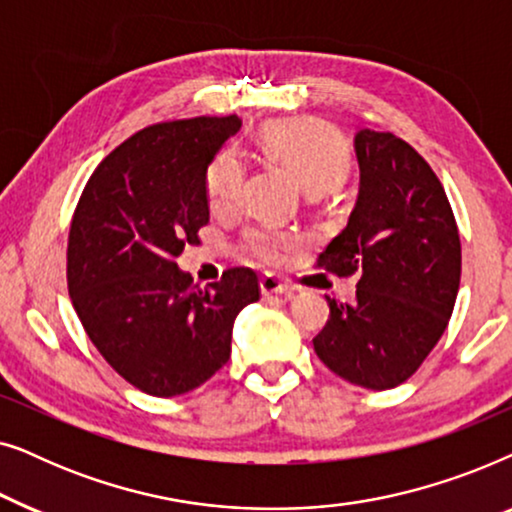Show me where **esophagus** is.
<instances>
[{
  "label": "esophagus",
  "mask_w": 512,
  "mask_h": 512,
  "mask_svg": "<svg viewBox=\"0 0 512 512\" xmlns=\"http://www.w3.org/2000/svg\"><path fill=\"white\" fill-rule=\"evenodd\" d=\"M261 293H263V296H291L293 289L289 284H284L282 279L265 275L261 279Z\"/></svg>",
  "instance_id": "34e87169"
}]
</instances>
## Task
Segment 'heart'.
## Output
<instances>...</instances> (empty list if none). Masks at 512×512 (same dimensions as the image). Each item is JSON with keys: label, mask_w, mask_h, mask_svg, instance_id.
<instances>
[{"label": "heart", "mask_w": 512, "mask_h": 512, "mask_svg": "<svg viewBox=\"0 0 512 512\" xmlns=\"http://www.w3.org/2000/svg\"><path fill=\"white\" fill-rule=\"evenodd\" d=\"M265 151L296 174L310 195H321L345 179L349 149L331 125L310 118L284 121L265 132ZM247 167L235 149H223L207 167V202L214 214H230L240 207ZM298 247L293 235L277 230H251L244 249L256 261L279 265Z\"/></svg>", "instance_id": "b5f03b06"}]
</instances>
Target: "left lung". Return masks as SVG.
I'll return each mask as SVG.
<instances>
[{"label":"left lung","mask_w":512,"mask_h":512,"mask_svg":"<svg viewBox=\"0 0 512 512\" xmlns=\"http://www.w3.org/2000/svg\"><path fill=\"white\" fill-rule=\"evenodd\" d=\"M354 151L356 205L317 265L359 277L356 303L326 298L331 319L312 342L342 380L382 391L408 380L445 333L461 242L443 184L408 142L363 128Z\"/></svg>","instance_id":"1"}]
</instances>
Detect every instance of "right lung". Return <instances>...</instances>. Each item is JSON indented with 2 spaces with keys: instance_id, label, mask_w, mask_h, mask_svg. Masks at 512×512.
I'll return each mask as SVG.
<instances>
[{
  "instance_id": "1",
  "label": "right lung",
  "mask_w": 512,
  "mask_h": 512,
  "mask_svg": "<svg viewBox=\"0 0 512 512\" xmlns=\"http://www.w3.org/2000/svg\"><path fill=\"white\" fill-rule=\"evenodd\" d=\"M240 128L237 116L149 125L97 165L76 205L72 305L104 361L144 394L205 384L230 359L235 317L258 300L254 270L200 289L177 265L209 221L207 167Z\"/></svg>"
}]
</instances>
